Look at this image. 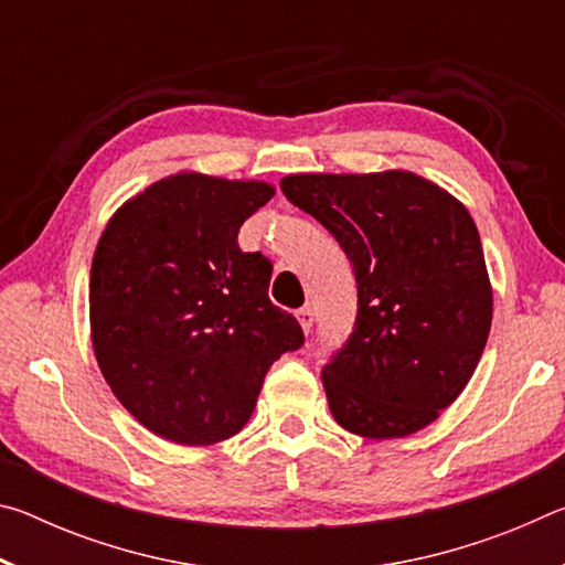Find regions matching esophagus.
<instances>
[{"mask_svg": "<svg viewBox=\"0 0 565 565\" xmlns=\"http://www.w3.org/2000/svg\"><path fill=\"white\" fill-rule=\"evenodd\" d=\"M296 319H299L303 333L311 331V327H313V311L309 309V306H303V309L296 311Z\"/></svg>", "mask_w": 565, "mask_h": 565, "instance_id": "obj_1", "label": "esophagus"}]
</instances>
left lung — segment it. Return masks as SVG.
I'll use <instances>...</instances> for the list:
<instances>
[{
    "instance_id": "8db88e82",
    "label": "left lung",
    "mask_w": 565,
    "mask_h": 565,
    "mask_svg": "<svg viewBox=\"0 0 565 565\" xmlns=\"http://www.w3.org/2000/svg\"><path fill=\"white\" fill-rule=\"evenodd\" d=\"M281 191L353 264L356 327L321 381L361 438H406L461 396L491 331L493 289L468 209L406 169L289 174Z\"/></svg>"
}]
</instances>
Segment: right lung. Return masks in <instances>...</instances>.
Instances as JSON below:
<instances>
[{"label":"right lung","instance_id":"obj_1","mask_svg":"<svg viewBox=\"0 0 565 565\" xmlns=\"http://www.w3.org/2000/svg\"><path fill=\"white\" fill-rule=\"evenodd\" d=\"M274 194L269 181L177 171L127 199L99 236L94 356L121 406L171 444L236 436L271 363L303 343L269 301L271 262L236 244Z\"/></svg>","mask_w":565,"mask_h":565}]
</instances>
